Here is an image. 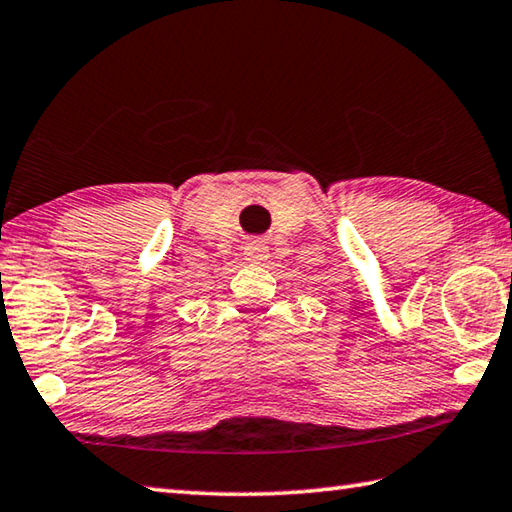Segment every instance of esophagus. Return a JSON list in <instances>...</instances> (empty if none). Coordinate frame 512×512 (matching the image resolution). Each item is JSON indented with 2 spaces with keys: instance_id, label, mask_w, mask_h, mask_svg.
<instances>
[{
  "instance_id": "34e87169",
  "label": "esophagus",
  "mask_w": 512,
  "mask_h": 512,
  "mask_svg": "<svg viewBox=\"0 0 512 512\" xmlns=\"http://www.w3.org/2000/svg\"><path fill=\"white\" fill-rule=\"evenodd\" d=\"M245 256L247 260H252V263H260V260L267 258V247L263 243H252L245 247Z\"/></svg>"
}]
</instances>
